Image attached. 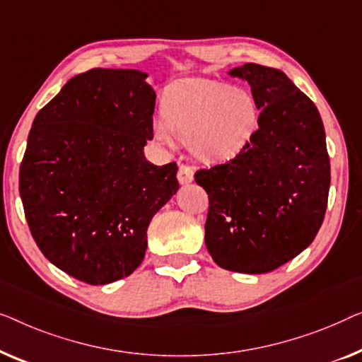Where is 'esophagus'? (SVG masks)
Here are the masks:
<instances>
[{"instance_id": "34e87169", "label": "esophagus", "mask_w": 362, "mask_h": 362, "mask_svg": "<svg viewBox=\"0 0 362 362\" xmlns=\"http://www.w3.org/2000/svg\"><path fill=\"white\" fill-rule=\"evenodd\" d=\"M177 180H179L182 185L185 183H190L193 180V169L188 165H180L179 172H177Z\"/></svg>"}]
</instances>
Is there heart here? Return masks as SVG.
<instances>
[{"label": "heart", "mask_w": 362, "mask_h": 362, "mask_svg": "<svg viewBox=\"0 0 362 362\" xmlns=\"http://www.w3.org/2000/svg\"><path fill=\"white\" fill-rule=\"evenodd\" d=\"M162 116L152 123L162 147L174 149L177 139L188 141L198 160L218 164L247 149L261 123V106L249 90L188 78L167 90Z\"/></svg>", "instance_id": "b5f03b06"}]
</instances>
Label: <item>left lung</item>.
Masks as SVG:
<instances>
[{
  "mask_svg": "<svg viewBox=\"0 0 362 362\" xmlns=\"http://www.w3.org/2000/svg\"><path fill=\"white\" fill-rule=\"evenodd\" d=\"M228 75L251 86L261 123L241 156L195 174L210 200L205 244L223 269L266 274L307 249L322 226L327 137L317 106L281 70L244 64Z\"/></svg>",
  "mask_w": 362,
  "mask_h": 362,
  "instance_id": "left-lung-1",
  "label": "left lung"
}]
</instances>
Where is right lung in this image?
Listing matches in <instances>:
<instances>
[{
  "label": "right lung",
  "instance_id": "right-lung-1",
  "mask_svg": "<svg viewBox=\"0 0 362 362\" xmlns=\"http://www.w3.org/2000/svg\"><path fill=\"white\" fill-rule=\"evenodd\" d=\"M147 74L75 75L34 118L19 169L30 234L55 267L90 285L131 276L152 216L179 190L175 162L154 165L156 91Z\"/></svg>",
  "mask_w": 362,
  "mask_h": 362
}]
</instances>
